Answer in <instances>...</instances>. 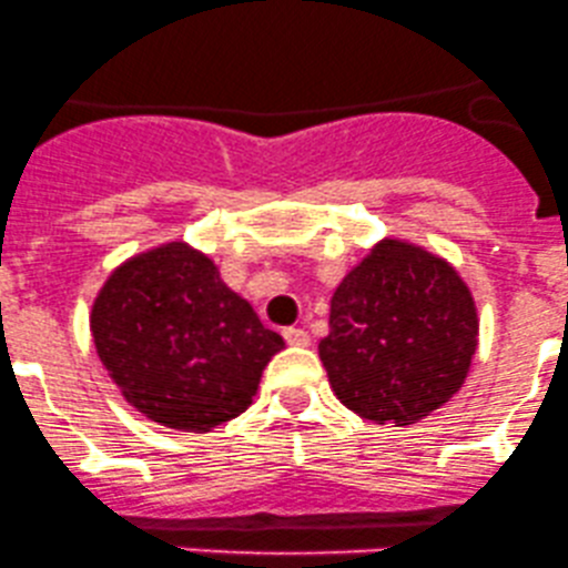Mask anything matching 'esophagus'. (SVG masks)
<instances>
[{"label":"esophagus","instance_id":"34e87169","mask_svg":"<svg viewBox=\"0 0 568 568\" xmlns=\"http://www.w3.org/2000/svg\"><path fill=\"white\" fill-rule=\"evenodd\" d=\"M284 341L290 346H308L311 344V335L303 331V327H286Z\"/></svg>","mask_w":568,"mask_h":568}]
</instances>
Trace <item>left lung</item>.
Wrapping results in <instances>:
<instances>
[{"instance_id":"8db88e82","label":"left lung","mask_w":568,"mask_h":568,"mask_svg":"<svg viewBox=\"0 0 568 568\" xmlns=\"http://www.w3.org/2000/svg\"><path fill=\"white\" fill-rule=\"evenodd\" d=\"M477 335V306L455 267L417 243L384 237L335 286L320 359L341 404L404 428L463 387Z\"/></svg>"}]
</instances>
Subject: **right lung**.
I'll return each mask as SVG.
<instances>
[{"instance_id":"add662e5","label":"right lung","mask_w":568,"mask_h":568,"mask_svg":"<svg viewBox=\"0 0 568 568\" xmlns=\"http://www.w3.org/2000/svg\"><path fill=\"white\" fill-rule=\"evenodd\" d=\"M89 327L126 404L186 433L246 412L265 365L284 349L213 260L184 241L121 262L94 297Z\"/></svg>"}]
</instances>
